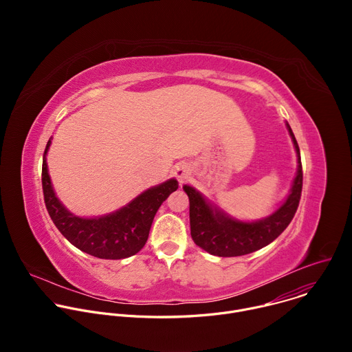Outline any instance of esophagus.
I'll list each match as a JSON object with an SVG mask.
<instances>
[{
  "label": "esophagus",
  "mask_w": 352,
  "mask_h": 352,
  "mask_svg": "<svg viewBox=\"0 0 352 352\" xmlns=\"http://www.w3.org/2000/svg\"><path fill=\"white\" fill-rule=\"evenodd\" d=\"M189 175H190V173H189V168L186 166H178L175 168V177L178 178L179 182H184Z\"/></svg>",
  "instance_id": "1"
}]
</instances>
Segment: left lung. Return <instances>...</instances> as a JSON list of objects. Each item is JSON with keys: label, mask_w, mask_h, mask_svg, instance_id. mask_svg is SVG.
Returning a JSON list of instances; mask_svg holds the SVG:
<instances>
[{"label": "left lung", "mask_w": 352, "mask_h": 352, "mask_svg": "<svg viewBox=\"0 0 352 352\" xmlns=\"http://www.w3.org/2000/svg\"><path fill=\"white\" fill-rule=\"evenodd\" d=\"M287 128L298 157L296 177L284 204L269 217L252 223L235 220L213 208L195 188L184 185V190L189 197L190 235L197 246L216 256H242L269 245L288 227L299 205L304 174L299 147L288 122Z\"/></svg>", "instance_id": "1"}]
</instances>
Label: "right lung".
Segmentation results:
<instances>
[{"instance_id":"1","label":"right lung","mask_w":352,"mask_h":352,"mask_svg":"<svg viewBox=\"0 0 352 352\" xmlns=\"http://www.w3.org/2000/svg\"><path fill=\"white\" fill-rule=\"evenodd\" d=\"M52 144L47 142L41 184L47 212L60 232L78 249L100 259L129 258L144 246L153 219L164 200L177 190L178 181L168 179L135 197L131 204L107 216L83 219L68 212L54 193L50 179L45 155Z\"/></svg>"}]
</instances>
